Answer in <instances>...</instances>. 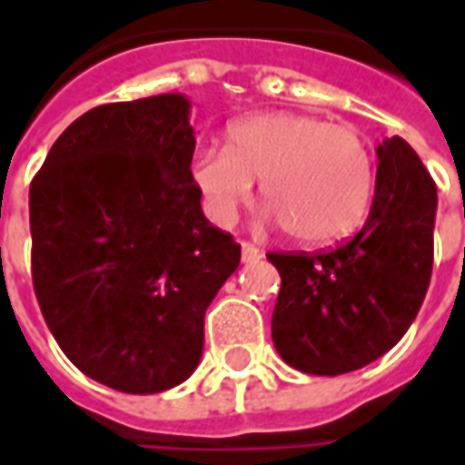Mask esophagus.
Segmentation results:
<instances>
[{
  "mask_svg": "<svg viewBox=\"0 0 465 465\" xmlns=\"http://www.w3.org/2000/svg\"><path fill=\"white\" fill-rule=\"evenodd\" d=\"M259 259H263L262 249H256L253 243H242V262L243 263H256Z\"/></svg>",
  "mask_w": 465,
  "mask_h": 465,
  "instance_id": "1",
  "label": "esophagus"
}]
</instances>
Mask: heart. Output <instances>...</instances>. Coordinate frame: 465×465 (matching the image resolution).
<instances>
[{
  "label": "heart",
  "mask_w": 465,
  "mask_h": 465,
  "mask_svg": "<svg viewBox=\"0 0 465 465\" xmlns=\"http://www.w3.org/2000/svg\"><path fill=\"white\" fill-rule=\"evenodd\" d=\"M189 179L216 226H232L262 182L266 219L306 246H329L359 229L376 183L366 139L343 124L296 112L233 122L226 146H202Z\"/></svg>",
  "instance_id": "b5f03b06"
}]
</instances>
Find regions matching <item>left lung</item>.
<instances>
[{
    "label": "left lung",
    "instance_id": "left-lung-1",
    "mask_svg": "<svg viewBox=\"0 0 465 465\" xmlns=\"http://www.w3.org/2000/svg\"><path fill=\"white\" fill-rule=\"evenodd\" d=\"M376 189L361 232L333 252L269 253L282 289L272 339L312 376L363 369L401 341L429 292L436 183L401 136L376 149Z\"/></svg>",
    "mask_w": 465,
    "mask_h": 465
}]
</instances>
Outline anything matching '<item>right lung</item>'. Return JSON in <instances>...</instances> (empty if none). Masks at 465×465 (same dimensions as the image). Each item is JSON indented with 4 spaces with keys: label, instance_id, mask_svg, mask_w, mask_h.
Masks as SVG:
<instances>
[{
    "label": "right lung",
    "instance_id": "right-lung-1",
    "mask_svg": "<svg viewBox=\"0 0 465 465\" xmlns=\"http://www.w3.org/2000/svg\"><path fill=\"white\" fill-rule=\"evenodd\" d=\"M189 114L176 92L96 106L66 126L29 186L46 326L76 369L124 393L192 376L203 313L242 259L189 179Z\"/></svg>",
    "mask_w": 465,
    "mask_h": 465
}]
</instances>
